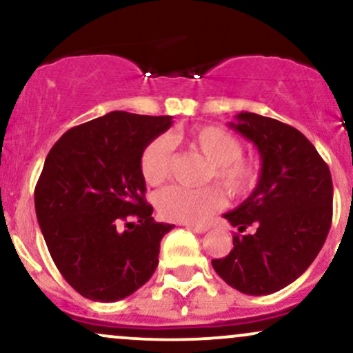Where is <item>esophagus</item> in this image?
Instances as JSON below:
<instances>
[{"label": "esophagus", "mask_w": 353, "mask_h": 353, "mask_svg": "<svg viewBox=\"0 0 353 353\" xmlns=\"http://www.w3.org/2000/svg\"><path fill=\"white\" fill-rule=\"evenodd\" d=\"M184 225L188 229L194 230V232H197V234H204V232H208V230H209V225H205V224H184Z\"/></svg>", "instance_id": "esophagus-1"}]
</instances>
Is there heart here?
Segmentation results:
<instances>
[{
	"instance_id": "b5f03b06",
	"label": "heart",
	"mask_w": 353,
	"mask_h": 353,
	"mask_svg": "<svg viewBox=\"0 0 353 353\" xmlns=\"http://www.w3.org/2000/svg\"><path fill=\"white\" fill-rule=\"evenodd\" d=\"M179 139L188 148L204 156L210 169L208 179L214 177L234 196L249 192L259 179V168L252 161L242 157L244 145L232 132L217 125L194 129ZM141 174L151 185L164 182L171 169V151L164 137H154L141 152ZM224 194L216 185L190 189L169 185L156 196V208L161 217L174 222H197L224 204Z\"/></svg>"
}]
</instances>
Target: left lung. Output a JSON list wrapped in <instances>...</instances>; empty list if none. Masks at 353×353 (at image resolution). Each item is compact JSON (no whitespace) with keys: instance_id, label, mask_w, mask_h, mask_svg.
<instances>
[{"instance_id":"left-lung-1","label":"left lung","mask_w":353,"mask_h":353,"mask_svg":"<svg viewBox=\"0 0 353 353\" xmlns=\"http://www.w3.org/2000/svg\"><path fill=\"white\" fill-rule=\"evenodd\" d=\"M234 131L249 139L262 168L259 182L224 217L239 232L234 249L212 267L225 283L247 295H269L309 269L332 224L334 185L329 165L301 131L272 117L241 112Z\"/></svg>"}]
</instances>
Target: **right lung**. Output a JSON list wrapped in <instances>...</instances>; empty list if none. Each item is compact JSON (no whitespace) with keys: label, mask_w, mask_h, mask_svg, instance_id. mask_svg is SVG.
<instances>
[{"label":"right lung","mask_w":353,"mask_h":353,"mask_svg":"<svg viewBox=\"0 0 353 353\" xmlns=\"http://www.w3.org/2000/svg\"><path fill=\"white\" fill-rule=\"evenodd\" d=\"M171 124V116L108 112L64 132L44 161L36 217L61 275L89 301L125 299L159 264L174 225L152 219L139 159Z\"/></svg>","instance_id":"1"}]
</instances>
